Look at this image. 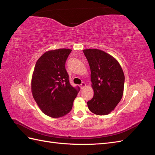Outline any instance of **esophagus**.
<instances>
[{
    "label": "esophagus",
    "mask_w": 155,
    "mask_h": 155,
    "mask_svg": "<svg viewBox=\"0 0 155 155\" xmlns=\"http://www.w3.org/2000/svg\"><path fill=\"white\" fill-rule=\"evenodd\" d=\"M86 86V84H85V83H84V82H83V83H81V84L80 85V87L83 89L84 87H85Z\"/></svg>",
    "instance_id": "34e87169"
}]
</instances>
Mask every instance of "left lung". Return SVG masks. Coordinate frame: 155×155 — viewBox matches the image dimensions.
<instances>
[{"mask_svg": "<svg viewBox=\"0 0 155 155\" xmlns=\"http://www.w3.org/2000/svg\"><path fill=\"white\" fill-rule=\"evenodd\" d=\"M91 72L94 96L87 102L89 110L107 115L114 109L124 93L125 76L119 63L112 56L97 49L83 50Z\"/></svg>", "mask_w": 155, "mask_h": 155, "instance_id": "left-lung-1", "label": "left lung"}]
</instances>
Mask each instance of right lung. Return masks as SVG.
<instances>
[{
  "label": "right lung",
  "instance_id": "1",
  "mask_svg": "<svg viewBox=\"0 0 155 155\" xmlns=\"http://www.w3.org/2000/svg\"><path fill=\"white\" fill-rule=\"evenodd\" d=\"M71 51L61 48L46 51L37 60L32 75L33 97L41 110L51 118L68 114L80 90L70 85L65 68Z\"/></svg>",
  "mask_w": 155,
  "mask_h": 155
}]
</instances>
